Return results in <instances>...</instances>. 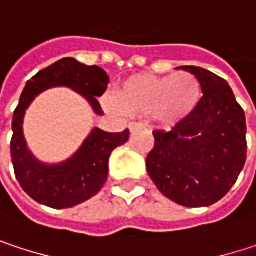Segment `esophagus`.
Returning a JSON list of instances; mask_svg holds the SVG:
<instances>
[{"label": "esophagus", "instance_id": "1", "mask_svg": "<svg viewBox=\"0 0 256 256\" xmlns=\"http://www.w3.org/2000/svg\"><path fill=\"white\" fill-rule=\"evenodd\" d=\"M145 128V126H144L142 123H134V122H133V123H128V130H130V132H134V130H138V128Z\"/></svg>", "mask_w": 256, "mask_h": 256}]
</instances>
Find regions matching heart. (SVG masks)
Listing matches in <instances>:
<instances>
[{"instance_id":"1","label":"heart","mask_w":256,"mask_h":256,"mask_svg":"<svg viewBox=\"0 0 256 256\" xmlns=\"http://www.w3.org/2000/svg\"><path fill=\"white\" fill-rule=\"evenodd\" d=\"M203 87L191 72L133 76L122 82L116 102L110 108L128 116H152L157 122L172 126L188 118L200 105Z\"/></svg>"}]
</instances>
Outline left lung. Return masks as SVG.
I'll list each match as a JSON object with an SVG mask.
<instances>
[{"instance_id": "obj_1", "label": "left lung", "mask_w": 256, "mask_h": 256, "mask_svg": "<svg viewBox=\"0 0 256 256\" xmlns=\"http://www.w3.org/2000/svg\"><path fill=\"white\" fill-rule=\"evenodd\" d=\"M198 78L197 110L170 132L156 130L146 170L163 196L185 208H206L236 184L246 162V118L224 78L180 66Z\"/></svg>"}]
</instances>
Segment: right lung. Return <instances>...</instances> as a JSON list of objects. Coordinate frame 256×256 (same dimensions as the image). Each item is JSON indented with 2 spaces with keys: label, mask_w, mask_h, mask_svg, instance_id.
Listing matches in <instances>:
<instances>
[{
  "label": "right lung",
  "mask_w": 256,
  "mask_h": 256,
  "mask_svg": "<svg viewBox=\"0 0 256 256\" xmlns=\"http://www.w3.org/2000/svg\"><path fill=\"white\" fill-rule=\"evenodd\" d=\"M108 82L110 77L102 68L87 66L72 58L58 60L26 82L13 116L10 150L16 178L35 202L53 209H66L96 196L108 179L110 156L117 146L128 142V130L110 133L94 128L68 160L47 164L35 158L26 145V110L40 93L52 87H70L88 102L96 116H102L98 98L104 94Z\"/></svg>",
  "instance_id": "obj_1"
}]
</instances>
